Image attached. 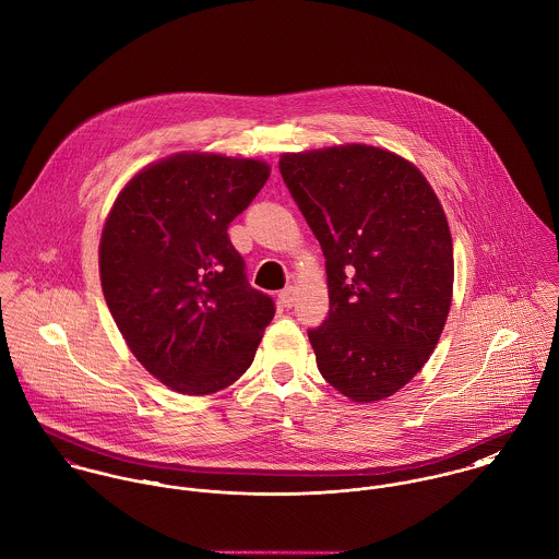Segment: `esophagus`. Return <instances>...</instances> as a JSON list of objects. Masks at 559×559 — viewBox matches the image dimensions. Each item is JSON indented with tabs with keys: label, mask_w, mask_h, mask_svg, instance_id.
I'll list each match as a JSON object with an SVG mask.
<instances>
[{
	"label": "esophagus",
	"mask_w": 559,
	"mask_h": 559,
	"mask_svg": "<svg viewBox=\"0 0 559 559\" xmlns=\"http://www.w3.org/2000/svg\"><path fill=\"white\" fill-rule=\"evenodd\" d=\"M278 300H281L283 307L289 309V307L294 305V300H296V287H294V285H287V287L278 294Z\"/></svg>",
	"instance_id": "1"
}]
</instances>
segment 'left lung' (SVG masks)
I'll return each instance as SVG.
<instances>
[{
  "label": "left lung",
  "mask_w": 559,
  "mask_h": 559,
  "mask_svg": "<svg viewBox=\"0 0 559 559\" xmlns=\"http://www.w3.org/2000/svg\"><path fill=\"white\" fill-rule=\"evenodd\" d=\"M278 168L326 257L331 311L309 331L318 369L354 402L384 400L421 371L445 326L443 207L411 162L367 144L287 153Z\"/></svg>",
  "instance_id": "left-lung-1"
}]
</instances>
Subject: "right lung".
<instances>
[{
    "mask_svg": "<svg viewBox=\"0 0 559 559\" xmlns=\"http://www.w3.org/2000/svg\"><path fill=\"white\" fill-rule=\"evenodd\" d=\"M267 177L259 159L181 153L138 173L104 226L99 270L114 322L144 369L179 393L233 384L276 313L228 239Z\"/></svg>",
    "mask_w": 559,
    "mask_h": 559,
    "instance_id": "add662e5",
    "label": "right lung"
}]
</instances>
